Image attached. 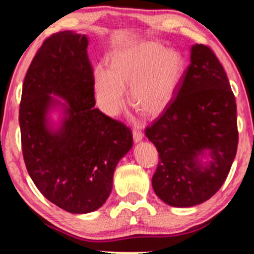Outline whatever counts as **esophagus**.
<instances>
[{
	"mask_svg": "<svg viewBox=\"0 0 254 254\" xmlns=\"http://www.w3.org/2000/svg\"><path fill=\"white\" fill-rule=\"evenodd\" d=\"M142 138H143V134H142V131L134 129L133 130V140H134L135 143H138V142H141Z\"/></svg>",
	"mask_w": 254,
	"mask_h": 254,
	"instance_id": "34e87169",
	"label": "esophagus"
}]
</instances>
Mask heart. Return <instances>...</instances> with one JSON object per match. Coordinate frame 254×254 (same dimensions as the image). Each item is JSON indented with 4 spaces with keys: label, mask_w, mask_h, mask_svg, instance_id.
I'll list each match as a JSON object with an SVG mask.
<instances>
[{
    "label": "heart",
    "mask_w": 254,
    "mask_h": 254,
    "mask_svg": "<svg viewBox=\"0 0 254 254\" xmlns=\"http://www.w3.org/2000/svg\"><path fill=\"white\" fill-rule=\"evenodd\" d=\"M185 62L182 54L155 44L137 43L118 48L109 57V69L97 65L93 88L98 105L116 116L126 104L125 89L137 112L147 117L161 114L182 82Z\"/></svg>",
    "instance_id": "heart-1"
}]
</instances>
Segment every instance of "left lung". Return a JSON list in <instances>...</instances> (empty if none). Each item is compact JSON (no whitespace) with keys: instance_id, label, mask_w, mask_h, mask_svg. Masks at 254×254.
<instances>
[{"instance_id":"1","label":"left lung","mask_w":254,"mask_h":254,"mask_svg":"<svg viewBox=\"0 0 254 254\" xmlns=\"http://www.w3.org/2000/svg\"><path fill=\"white\" fill-rule=\"evenodd\" d=\"M145 135L159 156L152 187L169 206H196L221 189L237 152V106L209 47H190L177 96Z\"/></svg>"}]
</instances>
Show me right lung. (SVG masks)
Returning <instances> with one entry per match:
<instances>
[{"instance_id": "obj_1", "label": "right lung", "mask_w": 254, "mask_h": 254, "mask_svg": "<svg viewBox=\"0 0 254 254\" xmlns=\"http://www.w3.org/2000/svg\"><path fill=\"white\" fill-rule=\"evenodd\" d=\"M88 45L72 31L47 38L27 69L19 106L27 172L47 200L72 214L105 203L116 166L133 145L129 128L95 107ZM55 108L63 113L59 125L49 120Z\"/></svg>"}]
</instances>
